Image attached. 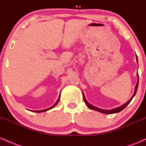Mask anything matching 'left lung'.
I'll return each mask as SVG.
<instances>
[{
    "label": "left lung",
    "mask_w": 146,
    "mask_h": 146,
    "mask_svg": "<svg viewBox=\"0 0 146 146\" xmlns=\"http://www.w3.org/2000/svg\"><path fill=\"white\" fill-rule=\"evenodd\" d=\"M137 62H138V60H137ZM137 77H138V81H137V83L136 84V86H135V92H134L133 95H132V96L131 97V98L130 99V100H128V102H126V103L123 104V105L120 106L119 107H117V108H113V109H110V110H105V109H102V108H98V107L95 106H93L91 105L90 104L88 103V102H87V100H86V98H85V96L84 95L83 93V98H84V101L85 104H86L87 107H88V108H90V109L91 110H96V111H98V112H100V113H104V114H113V113H119V112L121 111L122 110H123L125 107L128 106V104L129 103H130V102H131V100H132V98L135 97V94H136V92L137 90V88H138V84H139V75H138V73H137ZM83 93V92H82Z\"/></svg>",
    "instance_id": "1"
}]
</instances>
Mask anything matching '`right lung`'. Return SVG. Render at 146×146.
Wrapping results in <instances>:
<instances>
[{
  "mask_svg": "<svg viewBox=\"0 0 146 146\" xmlns=\"http://www.w3.org/2000/svg\"><path fill=\"white\" fill-rule=\"evenodd\" d=\"M60 98V96H59V98L58 99V100H57L56 103H55L54 104H53V106H52L50 107V108H46V109H44V110H33V112H35V113H42V112H46V111H47V110H48L51 109V108H54V107L56 106L57 104H58V102H59ZM32 111H33V110H32Z\"/></svg>",
  "mask_w": 146,
  "mask_h": 146,
  "instance_id": "obj_1",
  "label": "right lung"
}]
</instances>
